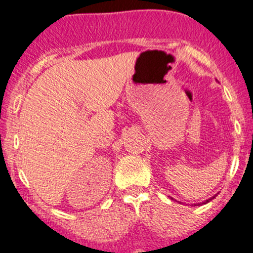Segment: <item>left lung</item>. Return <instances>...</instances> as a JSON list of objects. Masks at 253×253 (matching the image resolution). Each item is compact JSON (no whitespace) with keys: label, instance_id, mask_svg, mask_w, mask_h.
<instances>
[{"label":"left lung","instance_id":"8db88e82","mask_svg":"<svg viewBox=\"0 0 253 253\" xmlns=\"http://www.w3.org/2000/svg\"><path fill=\"white\" fill-rule=\"evenodd\" d=\"M210 200H212V198H210ZM210 200H206V201H205L204 204H207V202H210Z\"/></svg>","mask_w":253,"mask_h":253}]
</instances>
